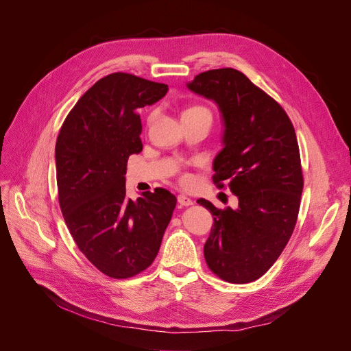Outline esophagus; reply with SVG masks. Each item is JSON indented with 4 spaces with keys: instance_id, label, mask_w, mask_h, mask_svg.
I'll return each mask as SVG.
<instances>
[{
    "instance_id": "34e87169",
    "label": "esophagus",
    "mask_w": 351,
    "mask_h": 351,
    "mask_svg": "<svg viewBox=\"0 0 351 351\" xmlns=\"http://www.w3.org/2000/svg\"><path fill=\"white\" fill-rule=\"evenodd\" d=\"M178 203L180 206H191V204H193V200L188 196H184V195H179L178 196Z\"/></svg>"
}]
</instances>
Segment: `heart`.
Listing matches in <instances>:
<instances>
[{
  "label": "heart",
  "instance_id": "obj_1",
  "mask_svg": "<svg viewBox=\"0 0 351 351\" xmlns=\"http://www.w3.org/2000/svg\"><path fill=\"white\" fill-rule=\"evenodd\" d=\"M195 111H208V110L204 108V107H202V106H195V107H191V108L186 110L183 114H189V112H195ZM149 121H152V115L149 117ZM182 180H183V182H189V175H183V176H182Z\"/></svg>",
  "mask_w": 351,
  "mask_h": 351
}]
</instances>
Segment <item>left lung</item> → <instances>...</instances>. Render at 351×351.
<instances>
[{
	"label": "left lung",
	"instance_id": "left-lung-1",
	"mask_svg": "<svg viewBox=\"0 0 351 351\" xmlns=\"http://www.w3.org/2000/svg\"><path fill=\"white\" fill-rule=\"evenodd\" d=\"M188 87L220 108L224 148L213 182L239 197L236 210L197 200L215 216L204 258L223 281L248 284L274 265L298 220L303 175L295 128L285 110L236 69L207 70Z\"/></svg>",
	"mask_w": 351,
	"mask_h": 351
}]
</instances>
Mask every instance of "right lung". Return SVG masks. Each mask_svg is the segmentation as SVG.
<instances>
[{"instance_id":"add662e5","label":"right lung","mask_w":351,"mask_h":351,"mask_svg":"<svg viewBox=\"0 0 351 351\" xmlns=\"http://www.w3.org/2000/svg\"><path fill=\"white\" fill-rule=\"evenodd\" d=\"M167 93L168 84L111 73L79 99L58 135L63 219L86 258L110 278H131L154 263L176 206L163 188L125 196L128 158L143 151L138 110Z\"/></svg>"}]
</instances>
